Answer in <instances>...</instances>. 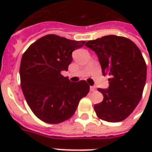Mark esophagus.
<instances>
[{"label":"esophagus","mask_w":152,"mask_h":152,"mask_svg":"<svg viewBox=\"0 0 152 152\" xmlns=\"http://www.w3.org/2000/svg\"><path fill=\"white\" fill-rule=\"evenodd\" d=\"M96 90V88L94 86H90V91L91 92H94V91H95Z\"/></svg>","instance_id":"esophagus-1"}]
</instances>
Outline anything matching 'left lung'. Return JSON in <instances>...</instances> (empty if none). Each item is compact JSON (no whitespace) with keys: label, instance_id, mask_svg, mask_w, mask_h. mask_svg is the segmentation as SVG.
<instances>
[{"label":"left lung","instance_id":"left-lung-1","mask_svg":"<svg viewBox=\"0 0 152 152\" xmlns=\"http://www.w3.org/2000/svg\"><path fill=\"white\" fill-rule=\"evenodd\" d=\"M86 45L98 55L102 75L110 76L108 89H98L103 100L94 105L97 116L107 122L124 121L141 100L147 79L140 50L129 39L115 35L89 40Z\"/></svg>","mask_w":152,"mask_h":152}]
</instances>
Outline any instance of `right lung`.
<instances>
[{"label":"right lung","mask_w":152,"mask_h":152,"mask_svg":"<svg viewBox=\"0 0 152 152\" xmlns=\"http://www.w3.org/2000/svg\"><path fill=\"white\" fill-rule=\"evenodd\" d=\"M85 40H72L50 34L38 39L23 54L20 82L25 99L35 115L48 124L72 116L80 99L89 91L86 80L71 82L61 74L67 71L72 53Z\"/></svg>","instance_id":"right-lung-1"}]
</instances>
